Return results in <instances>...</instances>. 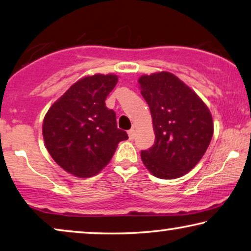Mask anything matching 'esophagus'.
<instances>
[{
    "instance_id": "1",
    "label": "esophagus",
    "mask_w": 251,
    "mask_h": 251,
    "mask_svg": "<svg viewBox=\"0 0 251 251\" xmlns=\"http://www.w3.org/2000/svg\"><path fill=\"white\" fill-rule=\"evenodd\" d=\"M127 134H128L129 140H133L134 136H135V130H134L133 128H130V129L128 130V132H127Z\"/></svg>"
}]
</instances>
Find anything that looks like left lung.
<instances>
[{
  "mask_svg": "<svg viewBox=\"0 0 251 251\" xmlns=\"http://www.w3.org/2000/svg\"><path fill=\"white\" fill-rule=\"evenodd\" d=\"M139 85L156 135L153 146L141 151V158L156 177L177 178L195 167L209 146L214 132L209 109L171 73L143 75Z\"/></svg>",
  "mask_w": 251,
  "mask_h": 251,
  "instance_id": "left-lung-1",
  "label": "left lung"
}]
</instances>
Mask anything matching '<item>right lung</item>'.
I'll return each mask as SVG.
<instances>
[{
  "label": "right lung",
  "instance_id": "1",
  "mask_svg": "<svg viewBox=\"0 0 251 251\" xmlns=\"http://www.w3.org/2000/svg\"><path fill=\"white\" fill-rule=\"evenodd\" d=\"M118 82L116 75L97 74L79 79L45 115L43 137L60 167L77 177L98 174L114 156L118 143L128 139L119 129L105 99Z\"/></svg>",
  "mask_w": 251,
  "mask_h": 251
}]
</instances>
